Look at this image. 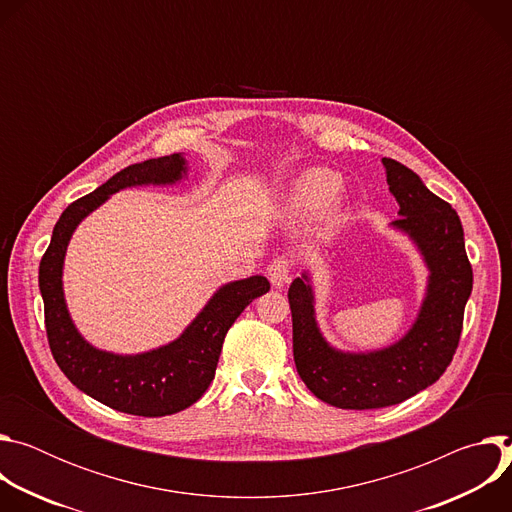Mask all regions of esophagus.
<instances>
[{
    "instance_id": "obj_1",
    "label": "esophagus",
    "mask_w": 512,
    "mask_h": 512,
    "mask_svg": "<svg viewBox=\"0 0 512 512\" xmlns=\"http://www.w3.org/2000/svg\"><path fill=\"white\" fill-rule=\"evenodd\" d=\"M291 269H294V261H291L287 255L275 257V259L269 263V267H267L269 281H271L275 287H283V285L289 283V279H291Z\"/></svg>"
}]
</instances>
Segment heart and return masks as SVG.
I'll use <instances>...</instances> for the list:
<instances>
[{
	"mask_svg": "<svg viewBox=\"0 0 512 512\" xmlns=\"http://www.w3.org/2000/svg\"><path fill=\"white\" fill-rule=\"evenodd\" d=\"M340 194V178L326 170L308 172L294 188V206L300 212H320L328 208Z\"/></svg>",
	"mask_w": 512,
	"mask_h": 512,
	"instance_id": "b5f03b06",
	"label": "heart"
}]
</instances>
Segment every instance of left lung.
I'll use <instances>...</instances> for the list:
<instances>
[{
    "mask_svg": "<svg viewBox=\"0 0 512 512\" xmlns=\"http://www.w3.org/2000/svg\"><path fill=\"white\" fill-rule=\"evenodd\" d=\"M383 166L401 214L393 227L411 237L429 269L425 300L411 330L383 350L342 352L318 330L308 273L287 291L298 375L318 399L340 409L397 405L440 379L456 354L472 294V265L458 212L407 166L391 158H383Z\"/></svg>",
    "mask_w": 512,
    "mask_h": 512,
    "instance_id": "8db88e82",
    "label": "left lung"
}]
</instances>
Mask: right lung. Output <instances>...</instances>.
<instances>
[{
  "instance_id": "right-lung-1",
  "label": "right lung",
  "mask_w": 512,
  "mask_h": 512,
  "mask_svg": "<svg viewBox=\"0 0 512 512\" xmlns=\"http://www.w3.org/2000/svg\"><path fill=\"white\" fill-rule=\"evenodd\" d=\"M184 174L186 160L180 154L145 160L117 172L95 192L66 206L40 261L44 324L60 371L99 403L141 417L178 413L204 395L214 379L229 328L255 298L267 294L269 281L253 275L223 285L180 338L150 352L123 356L91 346L72 324L62 291V263L77 225L111 194L141 184H174Z\"/></svg>"
}]
</instances>
